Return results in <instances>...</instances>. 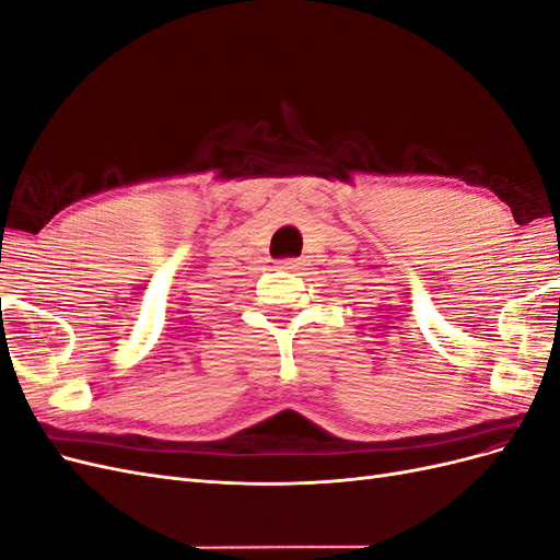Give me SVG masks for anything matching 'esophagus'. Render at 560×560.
I'll list each match as a JSON object with an SVG mask.
<instances>
[{"label": "esophagus", "mask_w": 560, "mask_h": 560, "mask_svg": "<svg viewBox=\"0 0 560 560\" xmlns=\"http://www.w3.org/2000/svg\"><path fill=\"white\" fill-rule=\"evenodd\" d=\"M280 266H282V268H299L301 261H299V259H282Z\"/></svg>", "instance_id": "obj_1"}]
</instances>
